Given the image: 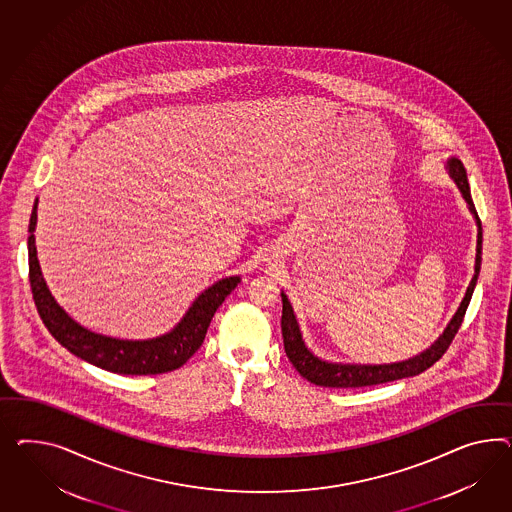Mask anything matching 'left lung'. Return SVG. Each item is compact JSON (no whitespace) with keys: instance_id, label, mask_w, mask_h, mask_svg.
Segmentation results:
<instances>
[{"instance_id":"1","label":"left lung","mask_w":512,"mask_h":512,"mask_svg":"<svg viewBox=\"0 0 512 512\" xmlns=\"http://www.w3.org/2000/svg\"><path fill=\"white\" fill-rule=\"evenodd\" d=\"M445 169L449 173V177L453 179L456 188L460 190V194L464 197V201L468 203L471 216L477 225V253H475V272L471 277L468 291L464 294L462 302L458 305L455 315L449 320V324L443 328L440 337L423 352L415 354L414 358L408 360L395 361V363H380V365H371V363H337V361H328L318 358L317 354L305 345L304 335L300 330V322L296 318V313L292 309L291 300L285 292L281 291V300H283V317H281V332H283V345L285 352L289 356L292 365L296 367V371L307 378L311 384H317L322 387H365L376 386V384H386L393 380H401L408 376L427 371L436 361L440 360L443 352L447 350V346L451 345L453 337H455L462 318L466 315V309L470 305L471 294L477 285V277L481 272V253H483V227L481 220L477 216V210L471 199L470 182L466 169L462 166V162L451 156L445 164Z\"/></svg>"}]
</instances>
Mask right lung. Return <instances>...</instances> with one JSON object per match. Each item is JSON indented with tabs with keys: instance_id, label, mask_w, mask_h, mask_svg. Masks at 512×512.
<instances>
[{
	"instance_id": "right-lung-1",
	"label": "right lung",
	"mask_w": 512,
	"mask_h": 512,
	"mask_svg": "<svg viewBox=\"0 0 512 512\" xmlns=\"http://www.w3.org/2000/svg\"><path fill=\"white\" fill-rule=\"evenodd\" d=\"M39 199L29 218L28 255L29 283L37 311L48 332L56 337L74 356L117 374H162L175 371L194 356L203 345L210 320L225 298L235 291L240 276L223 277L195 298L184 317L173 330L151 339H119L91 332L57 304L42 277L41 264L35 246Z\"/></svg>"
}]
</instances>
